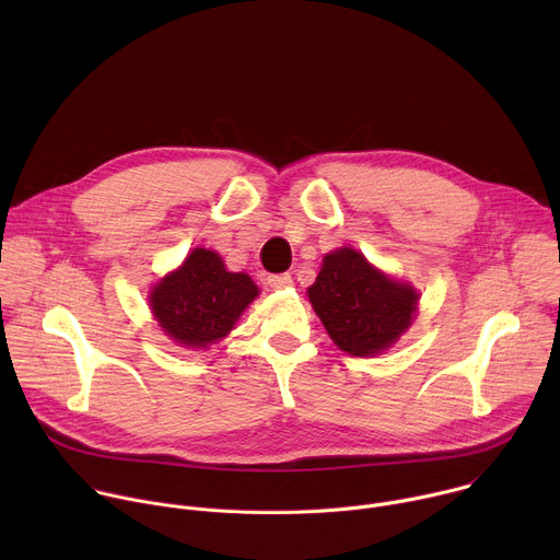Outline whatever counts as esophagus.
Returning a JSON list of instances; mask_svg holds the SVG:
<instances>
[{
  "mask_svg": "<svg viewBox=\"0 0 560 560\" xmlns=\"http://www.w3.org/2000/svg\"><path fill=\"white\" fill-rule=\"evenodd\" d=\"M268 285H270L272 290H288V288L292 285V277H290L288 272H283V275H270V277H268Z\"/></svg>",
  "mask_w": 560,
  "mask_h": 560,
  "instance_id": "1",
  "label": "esophagus"
}]
</instances>
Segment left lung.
I'll use <instances>...</instances> for the list:
<instances>
[{
  "label": "left lung",
  "mask_w": 560,
  "mask_h": 560,
  "mask_svg": "<svg viewBox=\"0 0 560 560\" xmlns=\"http://www.w3.org/2000/svg\"><path fill=\"white\" fill-rule=\"evenodd\" d=\"M307 296L330 339L352 357H374L396 343L419 305L410 283L387 277L354 248L324 257Z\"/></svg>",
  "instance_id": "obj_1"
}]
</instances>
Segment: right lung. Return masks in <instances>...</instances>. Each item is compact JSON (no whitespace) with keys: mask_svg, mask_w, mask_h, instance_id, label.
I'll return each instance as SVG.
<instances>
[{"mask_svg":"<svg viewBox=\"0 0 560 560\" xmlns=\"http://www.w3.org/2000/svg\"><path fill=\"white\" fill-rule=\"evenodd\" d=\"M244 272H228L221 257L195 248L186 261L150 290V310L164 332L186 348L206 350L223 339L257 299Z\"/></svg>","mask_w":560,"mask_h":560,"instance_id":"add662e5","label":"right lung"}]
</instances>
